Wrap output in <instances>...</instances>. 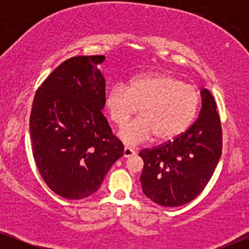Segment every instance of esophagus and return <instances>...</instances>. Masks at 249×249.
<instances>
[{"label":"esophagus","mask_w":249,"mask_h":249,"mask_svg":"<svg viewBox=\"0 0 249 249\" xmlns=\"http://www.w3.org/2000/svg\"><path fill=\"white\" fill-rule=\"evenodd\" d=\"M134 153H136V152H134V150L132 147H128V146L124 147V152H123V154H124L125 158H128V157L133 156Z\"/></svg>","instance_id":"1"}]
</instances>
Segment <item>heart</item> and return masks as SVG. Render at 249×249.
I'll list each match as a JSON object with an SVG mask.
<instances>
[{
    "instance_id": "heart-1",
    "label": "heart",
    "mask_w": 249,
    "mask_h": 249,
    "mask_svg": "<svg viewBox=\"0 0 249 249\" xmlns=\"http://www.w3.org/2000/svg\"><path fill=\"white\" fill-rule=\"evenodd\" d=\"M199 92L167 72L134 77L127 89L115 85L108 91L105 107L110 119L122 128L138 113L137 119L122 131L123 141L139 144L153 136L156 142L177 138L192 124L199 107Z\"/></svg>"
}]
</instances>
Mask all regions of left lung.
I'll return each instance as SVG.
<instances>
[{"mask_svg": "<svg viewBox=\"0 0 249 249\" xmlns=\"http://www.w3.org/2000/svg\"><path fill=\"white\" fill-rule=\"evenodd\" d=\"M199 117L185 132L164 144L144 148L142 192L156 204L178 207L192 201L212 178L222 151V128L216 104L201 91Z\"/></svg>", "mask_w": 249, "mask_h": 249, "instance_id": "left-lung-1", "label": "left lung"}]
</instances>
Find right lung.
Listing matches in <instances>:
<instances>
[{
  "mask_svg": "<svg viewBox=\"0 0 249 249\" xmlns=\"http://www.w3.org/2000/svg\"><path fill=\"white\" fill-rule=\"evenodd\" d=\"M104 59L71 57L34 97L29 121L34 159L48 187L65 199L95 193L124 152L102 113L105 79L98 67Z\"/></svg>",
  "mask_w": 249,
  "mask_h": 249,
  "instance_id": "obj_1",
  "label": "right lung"
}]
</instances>
